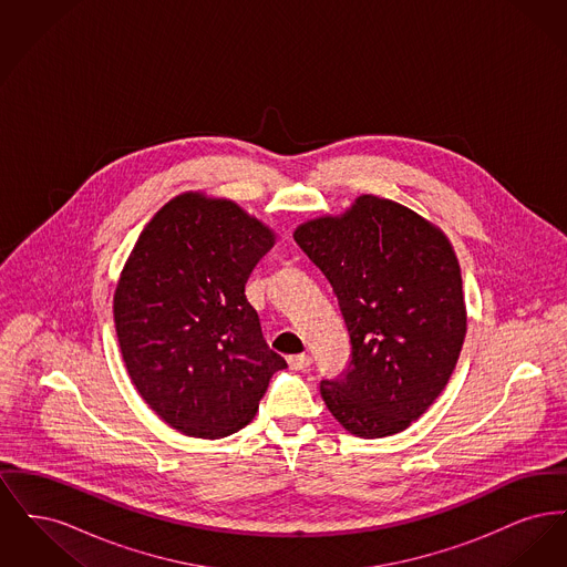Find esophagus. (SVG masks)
I'll use <instances>...</instances> for the list:
<instances>
[{
	"label": "esophagus",
	"mask_w": 567,
	"mask_h": 567,
	"mask_svg": "<svg viewBox=\"0 0 567 567\" xmlns=\"http://www.w3.org/2000/svg\"><path fill=\"white\" fill-rule=\"evenodd\" d=\"M289 368L291 370H306V368H310V363H312V359H310V354H291L289 359Z\"/></svg>",
	"instance_id": "esophagus-1"
}]
</instances>
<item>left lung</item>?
<instances>
[{
	"instance_id": "1",
	"label": "left lung",
	"mask_w": 567,
	"mask_h": 567,
	"mask_svg": "<svg viewBox=\"0 0 567 567\" xmlns=\"http://www.w3.org/2000/svg\"><path fill=\"white\" fill-rule=\"evenodd\" d=\"M297 246L333 287L351 361L321 380L329 412L359 437L404 432L446 386L465 338L457 257L402 204L361 195L342 216L297 227Z\"/></svg>"
}]
</instances>
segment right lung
I'll return each mask as SVG.
<instances>
[{"label": "right lung", "instance_id": "obj_1", "mask_svg": "<svg viewBox=\"0 0 567 567\" xmlns=\"http://www.w3.org/2000/svg\"><path fill=\"white\" fill-rule=\"evenodd\" d=\"M271 246L257 218L199 193L165 204L140 234L114 293L116 338L137 393L174 430H243L287 368L244 293Z\"/></svg>", "mask_w": 567, "mask_h": 567}]
</instances>
